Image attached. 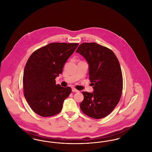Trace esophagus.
<instances>
[{
	"label": "esophagus",
	"instance_id": "obj_1",
	"mask_svg": "<svg viewBox=\"0 0 152 152\" xmlns=\"http://www.w3.org/2000/svg\"><path fill=\"white\" fill-rule=\"evenodd\" d=\"M72 91L73 92H79L78 90H77V89H75V88H73L72 89Z\"/></svg>",
	"mask_w": 152,
	"mask_h": 152
}]
</instances>
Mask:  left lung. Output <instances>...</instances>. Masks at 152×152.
<instances>
[{
    "label": "left lung",
    "mask_w": 152,
    "mask_h": 152,
    "mask_svg": "<svg viewBox=\"0 0 152 152\" xmlns=\"http://www.w3.org/2000/svg\"><path fill=\"white\" fill-rule=\"evenodd\" d=\"M89 64V80L94 92H83L80 107L87 116L96 119L109 115L120 100L123 91L122 72L114 52L96 43L81 44L77 49Z\"/></svg>",
    "instance_id": "8db88e82"
}]
</instances>
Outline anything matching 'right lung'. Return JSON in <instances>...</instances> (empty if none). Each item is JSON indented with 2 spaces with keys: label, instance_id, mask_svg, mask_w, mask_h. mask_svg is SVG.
Returning a JSON list of instances; mask_svg holds the SVG:
<instances>
[{
  "label": "right lung",
  "instance_id": "obj_1",
  "mask_svg": "<svg viewBox=\"0 0 152 152\" xmlns=\"http://www.w3.org/2000/svg\"><path fill=\"white\" fill-rule=\"evenodd\" d=\"M79 43H52L34 51L24 69V96L32 110L42 117L57 115L72 89L56 84V77Z\"/></svg>",
  "mask_w": 152,
  "mask_h": 152
}]
</instances>
